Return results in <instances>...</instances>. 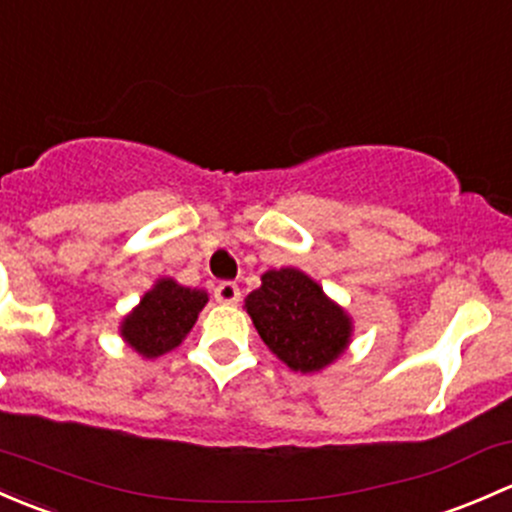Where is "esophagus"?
<instances>
[{"label": "esophagus", "instance_id": "1", "mask_svg": "<svg viewBox=\"0 0 512 512\" xmlns=\"http://www.w3.org/2000/svg\"><path fill=\"white\" fill-rule=\"evenodd\" d=\"M215 301H218V304H238L240 287L235 282H220L218 287H215Z\"/></svg>", "mask_w": 512, "mask_h": 512}]
</instances>
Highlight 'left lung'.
I'll use <instances>...</instances> for the list:
<instances>
[{"label": "left lung", "instance_id": "8db88e82", "mask_svg": "<svg viewBox=\"0 0 512 512\" xmlns=\"http://www.w3.org/2000/svg\"><path fill=\"white\" fill-rule=\"evenodd\" d=\"M262 284L245 297L265 346L297 373H319L348 351L353 319L316 279L282 267L262 274Z\"/></svg>", "mask_w": 512, "mask_h": 512}]
</instances>
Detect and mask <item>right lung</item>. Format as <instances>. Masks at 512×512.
I'll return each mask as SVG.
<instances>
[{"mask_svg":"<svg viewBox=\"0 0 512 512\" xmlns=\"http://www.w3.org/2000/svg\"><path fill=\"white\" fill-rule=\"evenodd\" d=\"M206 304V289H191L161 277L120 321L122 341L142 358H159L184 343Z\"/></svg>","mask_w":512,"mask_h":512,"instance_id":"1","label":"right lung"}]
</instances>
